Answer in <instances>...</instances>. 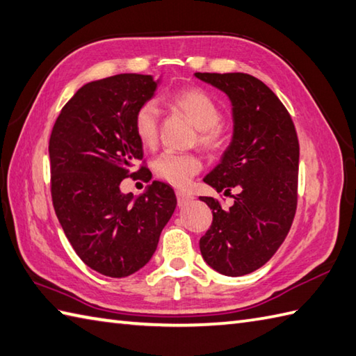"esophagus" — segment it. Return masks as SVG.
<instances>
[{
	"label": "esophagus",
	"instance_id": "34e87169",
	"mask_svg": "<svg viewBox=\"0 0 356 356\" xmlns=\"http://www.w3.org/2000/svg\"><path fill=\"white\" fill-rule=\"evenodd\" d=\"M177 200H178V206L183 207V206H187L191 201H193V195L186 193L183 191H178L177 192Z\"/></svg>",
	"mask_w": 356,
	"mask_h": 356
}]
</instances>
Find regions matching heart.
<instances>
[{
  "mask_svg": "<svg viewBox=\"0 0 356 356\" xmlns=\"http://www.w3.org/2000/svg\"><path fill=\"white\" fill-rule=\"evenodd\" d=\"M170 104L191 120L198 129V144L209 154H218L226 147L227 138L220 126L222 113L215 101L200 89H184L172 97ZM159 113L154 103H144L135 113L134 127L144 147H154L158 141ZM201 170V159L195 155L164 152L154 163L158 178L173 186H186Z\"/></svg>",
  "mask_w": 356,
  "mask_h": 356,
  "instance_id": "obj_1",
  "label": "heart"
}]
</instances>
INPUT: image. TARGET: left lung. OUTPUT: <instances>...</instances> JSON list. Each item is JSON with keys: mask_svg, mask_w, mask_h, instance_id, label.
Wrapping results in <instances>:
<instances>
[{"mask_svg": "<svg viewBox=\"0 0 356 356\" xmlns=\"http://www.w3.org/2000/svg\"><path fill=\"white\" fill-rule=\"evenodd\" d=\"M226 93L234 135L220 164L204 183L216 192L236 188L234 206L201 197L213 221L200 250L213 270L243 277L259 269L284 241L292 226L298 192L300 144L293 121L278 97L258 78L234 74H195Z\"/></svg>", "mask_w": 356, "mask_h": 356, "instance_id": "obj_1", "label": "left lung"}]
</instances>
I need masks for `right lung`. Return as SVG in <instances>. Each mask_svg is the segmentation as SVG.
<instances>
[{
  "instance_id": "right-lung-1",
  "label": "right lung",
  "mask_w": 356,
  "mask_h": 356,
  "mask_svg": "<svg viewBox=\"0 0 356 356\" xmlns=\"http://www.w3.org/2000/svg\"><path fill=\"white\" fill-rule=\"evenodd\" d=\"M159 79L120 74L84 84L60 117L49 141L54 209L76 255L90 269L124 278L146 266L177 207L161 181L134 198L120 184L138 172L143 144L135 113L155 95Z\"/></svg>"
}]
</instances>
